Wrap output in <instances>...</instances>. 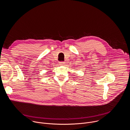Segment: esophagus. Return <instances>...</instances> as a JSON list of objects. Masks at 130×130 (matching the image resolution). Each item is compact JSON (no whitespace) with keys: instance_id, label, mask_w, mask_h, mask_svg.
<instances>
[{"instance_id":"obj_1","label":"esophagus","mask_w":130,"mask_h":130,"mask_svg":"<svg viewBox=\"0 0 130 130\" xmlns=\"http://www.w3.org/2000/svg\"><path fill=\"white\" fill-rule=\"evenodd\" d=\"M59 64L60 65H63L65 64V62H60L59 63Z\"/></svg>"}]
</instances>
